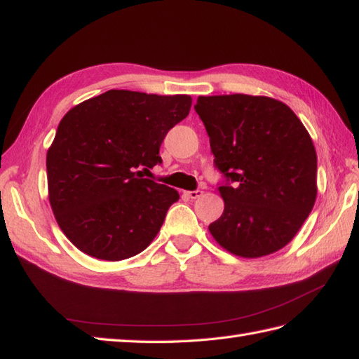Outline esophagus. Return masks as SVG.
I'll list each match as a JSON object with an SVG mask.
<instances>
[{
	"instance_id": "34e87169",
	"label": "esophagus",
	"mask_w": 359,
	"mask_h": 359,
	"mask_svg": "<svg viewBox=\"0 0 359 359\" xmlns=\"http://www.w3.org/2000/svg\"><path fill=\"white\" fill-rule=\"evenodd\" d=\"M203 194L202 189H194V191H185V196L188 199H199V197Z\"/></svg>"
}]
</instances>
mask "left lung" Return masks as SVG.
Listing matches in <instances>:
<instances>
[{
    "mask_svg": "<svg viewBox=\"0 0 359 359\" xmlns=\"http://www.w3.org/2000/svg\"><path fill=\"white\" fill-rule=\"evenodd\" d=\"M225 182V210L208 228L242 257L285 247L316 201V151L296 114L270 97H199L194 106Z\"/></svg>",
    "mask_w": 359,
    "mask_h": 359,
    "instance_id": "left-lung-1",
    "label": "left lung"
}]
</instances>
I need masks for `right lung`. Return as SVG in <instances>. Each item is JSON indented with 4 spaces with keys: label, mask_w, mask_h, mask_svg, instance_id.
Returning <instances> with one entry per match:
<instances>
[{
    "label": "right lung",
    "mask_w": 359,
    "mask_h": 359,
    "mask_svg": "<svg viewBox=\"0 0 359 359\" xmlns=\"http://www.w3.org/2000/svg\"><path fill=\"white\" fill-rule=\"evenodd\" d=\"M189 108V95L111 89L60 121L46 157L49 202L83 253L123 261L156 238L179 193L139 170L162 163L160 144Z\"/></svg>",
    "instance_id": "obj_1"
}]
</instances>
